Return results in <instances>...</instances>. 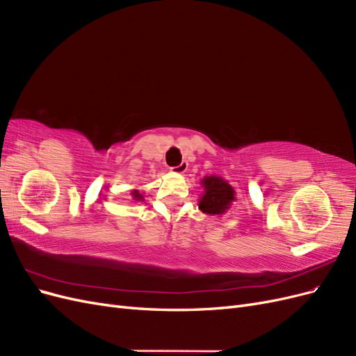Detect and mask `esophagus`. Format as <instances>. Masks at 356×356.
<instances>
[{
    "instance_id": "1",
    "label": "esophagus",
    "mask_w": 356,
    "mask_h": 356,
    "mask_svg": "<svg viewBox=\"0 0 356 356\" xmlns=\"http://www.w3.org/2000/svg\"><path fill=\"white\" fill-rule=\"evenodd\" d=\"M187 168H188V163H187V161H182V163H181L179 166L172 168V172H174V174H186Z\"/></svg>"
}]
</instances>
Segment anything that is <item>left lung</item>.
Instances as JSON below:
<instances>
[{"instance_id":"left-lung-1","label":"left lung","mask_w":356,"mask_h":356,"mask_svg":"<svg viewBox=\"0 0 356 356\" xmlns=\"http://www.w3.org/2000/svg\"><path fill=\"white\" fill-rule=\"evenodd\" d=\"M200 184L203 187V193L199 199V209L208 215H222L227 212L233 202L236 200V191L221 177L211 175L204 177Z\"/></svg>"}]
</instances>
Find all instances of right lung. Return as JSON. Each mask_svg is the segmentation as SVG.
<instances>
[{
	"mask_svg": "<svg viewBox=\"0 0 356 356\" xmlns=\"http://www.w3.org/2000/svg\"><path fill=\"white\" fill-rule=\"evenodd\" d=\"M131 195H132V199H134L135 202H144V200H145V199H144V195H141V193H139V190H132Z\"/></svg>",
	"mask_w": 356,
	"mask_h": 356,
	"instance_id": "obj_1",
	"label": "right lung"
}]
</instances>
